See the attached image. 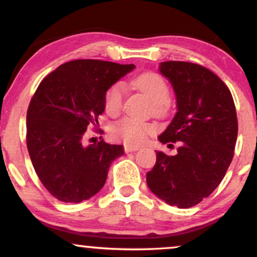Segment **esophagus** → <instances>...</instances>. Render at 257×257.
I'll return each instance as SVG.
<instances>
[{
	"mask_svg": "<svg viewBox=\"0 0 257 257\" xmlns=\"http://www.w3.org/2000/svg\"><path fill=\"white\" fill-rule=\"evenodd\" d=\"M139 147L138 146H129V145H124V152L129 153V152H135L138 151Z\"/></svg>",
	"mask_w": 257,
	"mask_h": 257,
	"instance_id": "obj_1",
	"label": "esophagus"
}]
</instances>
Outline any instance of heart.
Returning <instances> with one entry per match:
<instances>
[{
    "mask_svg": "<svg viewBox=\"0 0 257 257\" xmlns=\"http://www.w3.org/2000/svg\"><path fill=\"white\" fill-rule=\"evenodd\" d=\"M133 85L143 90L152 101V110L155 113L163 116L169 112L170 88L167 81L156 72H144L133 79ZM124 98V85L116 82L106 90L104 106L107 113L116 114L122 108ZM155 125L132 117H123L111 126V135L126 145H140L149 135L155 132Z\"/></svg>",
    "mask_w": 257,
    "mask_h": 257,
    "instance_id": "1",
    "label": "heart"
}]
</instances>
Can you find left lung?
Listing matches in <instances>:
<instances>
[{
  "label": "left lung",
  "mask_w": 257,
  "mask_h": 257,
  "mask_svg": "<svg viewBox=\"0 0 257 257\" xmlns=\"http://www.w3.org/2000/svg\"><path fill=\"white\" fill-rule=\"evenodd\" d=\"M159 71L176 94L178 112L162 144L180 141L175 156L157 151L146 181L156 196L180 209L206 198L222 181L234 155L238 119L228 87L202 65L164 61Z\"/></svg>",
  "instance_id": "obj_1"
}]
</instances>
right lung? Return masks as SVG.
Returning <instances> with one entry per match:
<instances>
[{
  "mask_svg": "<svg viewBox=\"0 0 257 257\" xmlns=\"http://www.w3.org/2000/svg\"><path fill=\"white\" fill-rule=\"evenodd\" d=\"M134 67L78 59L47 75L35 91L26 113V145L40 181L60 202L79 203L98 193L112 161L124 153L122 145L101 140L85 146L83 139L105 110L107 88Z\"/></svg>",
  "mask_w": 257,
  "mask_h": 257,
  "instance_id": "1",
  "label": "right lung"
}]
</instances>
